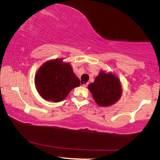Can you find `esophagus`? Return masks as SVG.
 Returning a JSON list of instances; mask_svg holds the SVG:
<instances>
[{"label":"esophagus","instance_id":"34e87169","mask_svg":"<svg viewBox=\"0 0 160 160\" xmlns=\"http://www.w3.org/2000/svg\"><path fill=\"white\" fill-rule=\"evenodd\" d=\"M81 85L83 86V88H87V87H88V83H81Z\"/></svg>","mask_w":160,"mask_h":160}]
</instances>
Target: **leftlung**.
I'll use <instances>...</instances> for the list:
<instances>
[{
	"label": "left lung",
	"instance_id": "8db88e82",
	"mask_svg": "<svg viewBox=\"0 0 160 160\" xmlns=\"http://www.w3.org/2000/svg\"><path fill=\"white\" fill-rule=\"evenodd\" d=\"M88 89L99 106L108 107L115 103L122 95V87L118 77L112 72L101 71Z\"/></svg>",
	"mask_w": 160,
	"mask_h": 160
}]
</instances>
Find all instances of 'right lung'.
<instances>
[{"mask_svg":"<svg viewBox=\"0 0 160 160\" xmlns=\"http://www.w3.org/2000/svg\"><path fill=\"white\" fill-rule=\"evenodd\" d=\"M36 89L42 98L53 102L65 99L70 91L80 85L70 62L62 59L49 60L42 64L35 77Z\"/></svg>","mask_w":160,"mask_h":160,"instance_id":"obj_1","label":"right lung"}]
</instances>
